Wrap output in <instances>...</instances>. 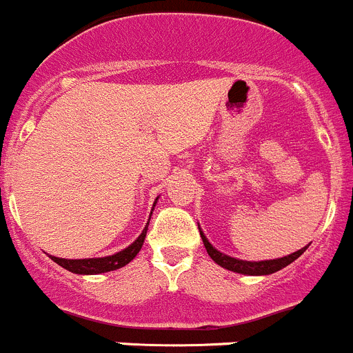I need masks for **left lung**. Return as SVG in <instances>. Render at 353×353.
<instances>
[{
  "instance_id": "obj_1",
  "label": "left lung",
  "mask_w": 353,
  "mask_h": 353,
  "mask_svg": "<svg viewBox=\"0 0 353 353\" xmlns=\"http://www.w3.org/2000/svg\"><path fill=\"white\" fill-rule=\"evenodd\" d=\"M199 232H201V239H202V242H204V247H205V250H208L209 257H211V259L214 261L218 266L225 268V270H228V271H233V273L249 274V276H264V274H273V273H276V271L283 270V268H287L288 264L294 263L295 259H299V257L305 252L307 247L310 245L309 243V245L302 247V249L296 250V252L288 254V256H285V257H278V259L243 261V259H236V257L228 256V254L219 252V250L216 249V247H212V243L209 242L208 236H205L204 232L201 230V226H199Z\"/></svg>"
}]
</instances>
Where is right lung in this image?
I'll use <instances>...</instances> for the list:
<instances>
[{
  "label": "right lung",
  "instance_id": "add662e5",
  "mask_svg": "<svg viewBox=\"0 0 353 353\" xmlns=\"http://www.w3.org/2000/svg\"><path fill=\"white\" fill-rule=\"evenodd\" d=\"M159 197H156L154 204H152L151 214L154 211V205L158 202ZM151 219V216H149ZM148 226L149 221L145 223L144 230H142L141 235L127 247V249L120 250V252L113 254V256H106V257H89V259H61V257H54L50 256L54 263L59 264L61 268H65L66 271L75 274H101V273H108V271H114L120 270V268L127 266L132 259L139 254V250L142 249L145 240V233H148Z\"/></svg>",
  "mask_w": 353,
  "mask_h": 353
}]
</instances>
